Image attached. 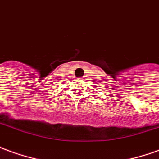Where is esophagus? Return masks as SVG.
Instances as JSON below:
<instances>
[{"label":"esophagus","instance_id":"1","mask_svg":"<svg viewBox=\"0 0 159 159\" xmlns=\"http://www.w3.org/2000/svg\"><path fill=\"white\" fill-rule=\"evenodd\" d=\"M80 81H82V80H83V78H79Z\"/></svg>","mask_w":159,"mask_h":159}]
</instances>
